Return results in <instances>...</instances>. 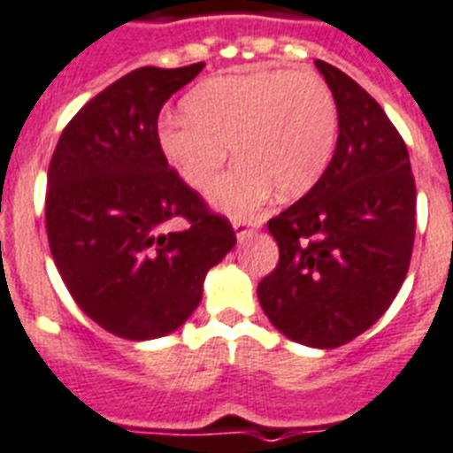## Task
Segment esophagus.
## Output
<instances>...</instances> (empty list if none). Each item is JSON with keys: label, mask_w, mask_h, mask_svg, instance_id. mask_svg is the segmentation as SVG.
Here are the masks:
<instances>
[{"label": "esophagus", "mask_w": 453, "mask_h": 453, "mask_svg": "<svg viewBox=\"0 0 453 453\" xmlns=\"http://www.w3.org/2000/svg\"><path fill=\"white\" fill-rule=\"evenodd\" d=\"M259 226H262L259 221H243V219H234V221H232V227H234V232H237L239 239L249 237L250 232L257 230Z\"/></svg>", "instance_id": "esophagus-1"}]
</instances>
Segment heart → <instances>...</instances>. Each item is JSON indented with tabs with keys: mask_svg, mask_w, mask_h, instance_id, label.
<instances>
[{
	"mask_svg": "<svg viewBox=\"0 0 453 453\" xmlns=\"http://www.w3.org/2000/svg\"><path fill=\"white\" fill-rule=\"evenodd\" d=\"M184 116H164L161 152L194 188H204L227 159L237 164L211 187L221 211L243 216L271 198H298L319 182L335 152L337 104L310 70H250L219 74L182 102Z\"/></svg>",
	"mask_w": 453,
	"mask_h": 453,
	"instance_id": "obj_1",
	"label": "heart"
}]
</instances>
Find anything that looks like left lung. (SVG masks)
Segmentation results:
<instances>
[{"label": "left lung", "mask_w": 453, "mask_h": 453, "mask_svg": "<svg viewBox=\"0 0 453 453\" xmlns=\"http://www.w3.org/2000/svg\"><path fill=\"white\" fill-rule=\"evenodd\" d=\"M340 118L335 155L319 182L266 227L278 266L257 285L282 335L335 349L390 308L411 266L415 178L408 148L380 104L326 61H314Z\"/></svg>", "instance_id": "1"}]
</instances>
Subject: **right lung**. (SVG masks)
I'll use <instances>...</instances> for the list:
<instances>
[{"instance_id":"obj_1","label":"right lung","mask_w":453,"mask_h":453,"mask_svg":"<svg viewBox=\"0 0 453 453\" xmlns=\"http://www.w3.org/2000/svg\"><path fill=\"white\" fill-rule=\"evenodd\" d=\"M203 68L132 70L77 111L50 161L54 265L74 303L123 340L178 330L198 308L207 271L237 243L230 221L168 166L157 139L164 102ZM175 218L188 227L164 233Z\"/></svg>"}]
</instances>
